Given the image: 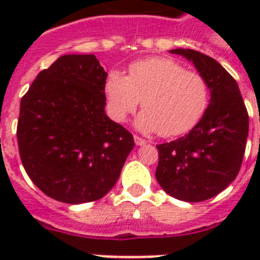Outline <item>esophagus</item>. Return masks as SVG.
Wrapping results in <instances>:
<instances>
[{
    "label": "esophagus",
    "instance_id": "obj_1",
    "mask_svg": "<svg viewBox=\"0 0 260 260\" xmlns=\"http://www.w3.org/2000/svg\"><path fill=\"white\" fill-rule=\"evenodd\" d=\"M134 139H135V143H136V146H143V144H146L147 143L146 139L139 138V136H136V135L134 136Z\"/></svg>",
    "mask_w": 260,
    "mask_h": 260
}]
</instances>
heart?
Instances as JSON below:
<instances>
[{
  "instance_id": "1",
  "label": "heart",
  "mask_w": 260,
  "mask_h": 260,
  "mask_svg": "<svg viewBox=\"0 0 260 260\" xmlns=\"http://www.w3.org/2000/svg\"><path fill=\"white\" fill-rule=\"evenodd\" d=\"M108 112L124 121L142 102L138 126L162 138L185 134L197 124L209 104V86L200 73L186 70L169 58L134 62L128 77L110 71L105 82Z\"/></svg>"
}]
</instances>
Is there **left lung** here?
Here are the masks:
<instances>
[{
    "label": "left lung",
    "instance_id": "left-lung-1",
    "mask_svg": "<svg viewBox=\"0 0 260 260\" xmlns=\"http://www.w3.org/2000/svg\"><path fill=\"white\" fill-rule=\"evenodd\" d=\"M194 63L206 79L210 102L183 138L158 144L156 181L171 197L200 202L217 196L238 177L248 136V113L234 77L194 50H171Z\"/></svg>",
    "mask_w": 260,
    "mask_h": 260
}]
</instances>
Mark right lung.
<instances>
[{
    "instance_id": "1",
    "label": "right lung",
    "mask_w": 260,
    "mask_h": 260,
    "mask_svg": "<svg viewBox=\"0 0 260 260\" xmlns=\"http://www.w3.org/2000/svg\"><path fill=\"white\" fill-rule=\"evenodd\" d=\"M108 74L94 55H63L24 94L18 152L35 185L66 204L97 201L117 182L134 136L105 114Z\"/></svg>"
}]
</instances>
